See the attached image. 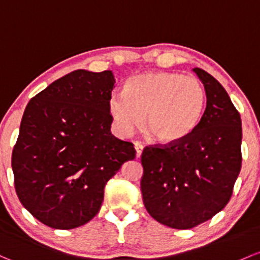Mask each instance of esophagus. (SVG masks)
Instances as JSON below:
<instances>
[{
    "mask_svg": "<svg viewBox=\"0 0 260 260\" xmlns=\"http://www.w3.org/2000/svg\"><path fill=\"white\" fill-rule=\"evenodd\" d=\"M135 149H136V155H137V158H139V157H141L142 152H143V144L139 143V142H136Z\"/></svg>",
    "mask_w": 260,
    "mask_h": 260,
    "instance_id": "esophagus-1",
    "label": "esophagus"
}]
</instances>
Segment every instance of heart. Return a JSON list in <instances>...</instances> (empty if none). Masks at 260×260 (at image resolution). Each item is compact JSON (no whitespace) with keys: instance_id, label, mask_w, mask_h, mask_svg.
I'll return each mask as SVG.
<instances>
[{"instance_id":"1","label":"heart","mask_w":260,"mask_h":260,"mask_svg":"<svg viewBox=\"0 0 260 260\" xmlns=\"http://www.w3.org/2000/svg\"><path fill=\"white\" fill-rule=\"evenodd\" d=\"M206 91L194 76L155 71L129 78L124 92L109 98L114 127L128 136L142 125L155 141L172 144L196 129L203 116Z\"/></svg>"}]
</instances>
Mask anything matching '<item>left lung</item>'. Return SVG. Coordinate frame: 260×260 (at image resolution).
Listing matches in <instances>:
<instances>
[{
	"mask_svg": "<svg viewBox=\"0 0 260 260\" xmlns=\"http://www.w3.org/2000/svg\"><path fill=\"white\" fill-rule=\"evenodd\" d=\"M207 105L187 138L147 146L141 190L147 212L174 229H190L220 212L231 199L242 167V121L222 84L202 68Z\"/></svg>",
	"mask_w": 260,
	"mask_h": 260,
	"instance_id": "left-lung-1",
	"label": "left lung"
}]
</instances>
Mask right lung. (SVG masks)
<instances>
[{"label": "right lung", "instance_id": "right-lung-1", "mask_svg": "<svg viewBox=\"0 0 260 260\" xmlns=\"http://www.w3.org/2000/svg\"><path fill=\"white\" fill-rule=\"evenodd\" d=\"M112 71L77 70L35 95L12 152L18 199L37 220L73 229L100 212L107 182L127 160L131 142L111 133Z\"/></svg>", "mask_w": 260, "mask_h": 260}]
</instances>
